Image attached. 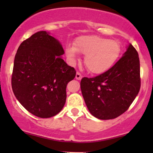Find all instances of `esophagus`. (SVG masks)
<instances>
[{
    "label": "esophagus",
    "mask_w": 153,
    "mask_h": 153,
    "mask_svg": "<svg viewBox=\"0 0 153 153\" xmlns=\"http://www.w3.org/2000/svg\"><path fill=\"white\" fill-rule=\"evenodd\" d=\"M75 78H76V80H81L82 79V75L80 74V73H78V72H77L76 73V75H75Z\"/></svg>",
    "instance_id": "obj_1"
}]
</instances>
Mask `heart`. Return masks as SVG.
<instances>
[{"instance_id": "1", "label": "heart", "mask_w": 153, "mask_h": 153, "mask_svg": "<svg viewBox=\"0 0 153 153\" xmlns=\"http://www.w3.org/2000/svg\"><path fill=\"white\" fill-rule=\"evenodd\" d=\"M66 55L71 62L78 58V52L85 54L84 63L93 74H102L110 69L118 59L121 47L116 40L95 35L82 36L75 39L74 46L66 47Z\"/></svg>"}]
</instances>
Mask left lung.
<instances>
[{"mask_svg":"<svg viewBox=\"0 0 153 153\" xmlns=\"http://www.w3.org/2000/svg\"><path fill=\"white\" fill-rule=\"evenodd\" d=\"M140 88V59L131 44L122 57L103 74L80 81L82 97L90 113L103 120L115 119L128 109Z\"/></svg>","mask_w":153,"mask_h":153,"instance_id":"1","label":"left lung"}]
</instances>
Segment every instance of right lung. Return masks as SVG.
Wrapping results in <instances>:
<instances>
[{
	"mask_svg": "<svg viewBox=\"0 0 153 153\" xmlns=\"http://www.w3.org/2000/svg\"><path fill=\"white\" fill-rule=\"evenodd\" d=\"M64 54L59 40L45 31L35 33L17 50L12 89L21 104L36 117H54L65 103L67 85L76 72L63 60Z\"/></svg>",
	"mask_w": 153,
	"mask_h": 153,
	"instance_id": "add662e5",
	"label": "right lung"
}]
</instances>
